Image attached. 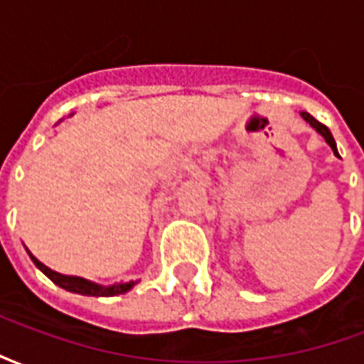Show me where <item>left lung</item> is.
Segmentation results:
<instances>
[{"mask_svg":"<svg viewBox=\"0 0 364 364\" xmlns=\"http://www.w3.org/2000/svg\"><path fill=\"white\" fill-rule=\"evenodd\" d=\"M302 119H304L306 122H310V127L316 128V130H318V132H320V134L326 138V142L331 146L333 154H336V156H339V154H337V148H336V140H333V136H331V132H329V128L326 127V124H321L320 120L314 119L312 114H308V112H302Z\"/></svg>","mask_w":364,"mask_h":364,"instance_id":"1","label":"left lung"}]
</instances>
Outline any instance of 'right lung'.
<instances>
[{"mask_svg":"<svg viewBox=\"0 0 364 364\" xmlns=\"http://www.w3.org/2000/svg\"><path fill=\"white\" fill-rule=\"evenodd\" d=\"M31 255V253H28ZM31 259L35 263L36 267L41 269L48 279H50L54 284H58L60 289H66L70 292H77V294H83V296H117V294H124L128 290L134 287L136 282H120V284H112V287H101V284H95V282L85 281L82 277H68V274H60L56 271H52L46 265H43L41 261L36 259L35 255H31Z\"/></svg>","mask_w":364,"mask_h":364,"instance_id":"right-lung-1","label":"right lung"}]
</instances>
